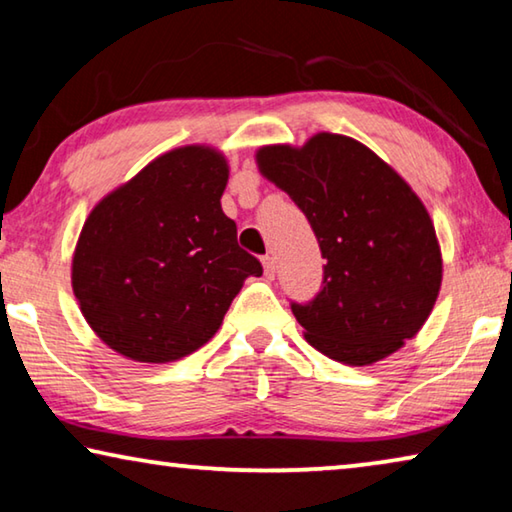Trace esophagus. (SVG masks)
<instances>
[{"mask_svg":"<svg viewBox=\"0 0 512 512\" xmlns=\"http://www.w3.org/2000/svg\"><path fill=\"white\" fill-rule=\"evenodd\" d=\"M262 264H264L266 277H275V257L264 255V257H262Z\"/></svg>","mask_w":512,"mask_h":512,"instance_id":"esophagus-1","label":"esophagus"}]
</instances>
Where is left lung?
<instances>
[{
    "label": "left lung",
    "mask_w": 512,
    "mask_h": 512,
    "mask_svg": "<svg viewBox=\"0 0 512 512\" xmlns=\"http://www.w3.org/2000/svg\"><path fill=\"white\" fill-rule=\"evenodd\" d=\"M259 171L291 196L314 230L323 284L291 311L325 357L368 366L402 348L429 318L443 280L436 230L420 198L368 146L320 133L264 146Z\"/></svg>",
    "instance_id": "obj_1"
}]
</instances>
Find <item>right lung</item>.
Instances as JSON below:
<instances>
[{
  "label": "right lung",
  "mask_w": 512,
  "mask_h": 512,
  "mask_svg": "<svg viewBox=\"0 0 512 512\" xmlns=\"http://www.w3.org/2000/svg\"><path fill=\"white\" fill-rule=\"evenodd\" d=\"M223 155L185 146L103 198L72 262L74 296L99 339L128 359L167 363L221 327L259 259L237 244L221 210Z\"/></svg>",
  "instance_id": "obj_1"
}]
</instances>
